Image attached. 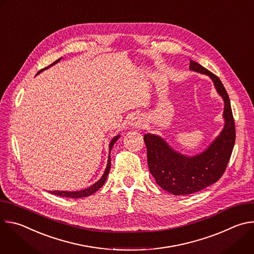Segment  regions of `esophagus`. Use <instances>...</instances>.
I'll return each instance as SVG.
<instances>
[{
  "mask_svg": "<svg viewBox=\"0 0 254 254\" xmlns=\"http://www.w3.org/2000/svg\"><path fill=\"white\" fill-rule=\"evenodd\" d=\"M132 121H133V122L131 123V125H132V126H134V127H142V125H143V121H142L141 119H138V118H134Z\"/></svg>",
  "mask_w": 254,
  "mask_h": 254,
  "instance_id": "obj_1",
  "label": "esophagus"
}]
</instances>
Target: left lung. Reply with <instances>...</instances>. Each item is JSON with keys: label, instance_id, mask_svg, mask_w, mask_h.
I'll use <instances>...</instances> for the list:
<instances>
[{"label": "left lung", "instance_id": "obj_1", "mask_svg": "<svg viewBox=\"0 0 254 254\" xmlns=\"http://www.w3.org/2000/svg\"><path fill=\"white\" fill-rule=\"evenodd\" d=\"M190 69L209 75L223 97L225 127L205 152L191 158L174 152L160 136L144 134L150 172L156 183L173 195L193 194L216 183L226 170L235 142V123L230 99L221 80L193 60H190Z\"/></svg>", "mask_w": 254, "mask_h": 254}]
</instances>
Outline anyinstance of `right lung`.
Masks as SVG:
<instances>
[{"label":"right lung","instance_id":"obj_1","mask_svg":"<svg viewBox=\"0 0 254 254\" xmlns=\"http://www.w3.org/2000/svg\"><path fill=\"white\" fill-rule=\"evenodd\" d=\"M59 60H60V59L56 60V61H55V62H53L51 65H53V64L57 63ZM51 65H49V66H51ZM49 66H48V67H49ZM48 67H45V68L41 69L39 72H41L42 70H44V69H46V68H48ZM39 72H38V73H39ZM119 136H120V135L116 136V137L112 140V142H111V146H110V151L113 149L114 144H115V142L117 141V139L119 138ZM110 170H111V156H110V158H108V162H107V166H106V169H105V171H104V174L102 175V177L100 178V180H99V181H97V182H96L95 184H93L91 187H89V188H87V189H84V190H81V191H77V192L50 191V193H51V194H54V195H57V196H61V197H68V198H73V199H74V198H84V197L90 196V195H92L93 193H95L99 188H101V187L103 186V184L105 183V181H106L107 175H108V173H110Z\"/></svg>","mask_w":254,"mask_h":254}]
</instances>
